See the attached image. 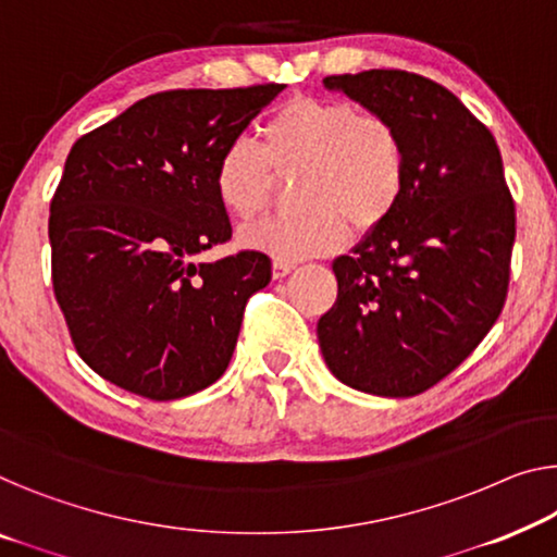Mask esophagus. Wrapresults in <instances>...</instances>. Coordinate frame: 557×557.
<instances>
[{
  "instance_id": "obj_1",
  "label": "esophagus",
  "mask_w": 557,
  "mask_h": 557,
  "mask_svg": "<svg viewBox=\"0 0 557 557\" xmlns=\"http://www.w3.org/2000/svg\"><path fill=\"white\" fill-rule=\"evenodd\" d=\"M293 270H295V262H287V260H275V262H272V277H275V280L287 277Z\"/></svg>"
}]
</instances>
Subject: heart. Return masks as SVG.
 <instances>
[{
    "instance_id": "1",
    "label": "heart",
    "mask_w": 557,
    "mask_h": 557,
    "mask_svg": "<svg viewBox=\"0 0 557 557\" xmlns=\"http://www.w3.org/2000/svg\"><path fill=\"white\" fill-rule=\"evenodd\" d=\"M272 172L300 174L293 202L300 212L239 230L247 250L302 260L339 250L355 232H372L400 205L408 149L397 124L350 102L293 97L262 124L260 147L239 137L214 162L222 210L252 220L270 202Z\"/></svg>"
}]
</instances>
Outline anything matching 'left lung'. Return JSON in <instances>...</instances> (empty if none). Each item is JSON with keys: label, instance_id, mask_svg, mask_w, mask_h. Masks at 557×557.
I'll return each instance as SVG.
<instances>
[{"label": "left lung", "instance_id": "1", "mask_svg": "<svg viewBox=\"0 0 557 557\" xmlns=\"http://www.w3.org/2000/svg\"><path fill=\"white\" fill-rule=\"evenodd\" d=\"M322 85L393 120L408 149L397 210L332 262L322 355L362 393L420 395L470 358L508 297L516 202L500 149L450 89L420 74L368 70Z\"/></svg>", "mask_w": 557, "mask_h": 557}]
</instances>
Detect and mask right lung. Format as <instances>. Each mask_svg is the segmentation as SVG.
<instances>
[{
    "mask_svg": "<svg viewBox=\"0 0 557 557\" xmlns=\"http://www.w3.org/2000/svg\"><path fill=\"white\" fill-rule=\"evenodd\" d=\"M282 87L157 92L74 143L49 205L52 287L99 377L164 403L227 370L272 262L257 250L193 257L230 243L214 162Z\"/></svg>",
    "mask_w": 557,
    "mask_h": 557,
    "instance_id": "right-lung-1",
    "label": "right lung"
}]
</instances>
